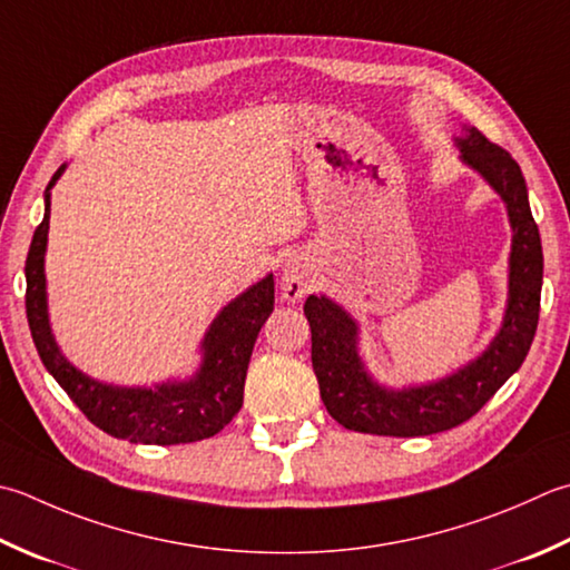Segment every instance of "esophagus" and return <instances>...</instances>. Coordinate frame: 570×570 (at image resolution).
Returning <instances> with one entry per match:
<instances>
[{
	"label": "esophagus",
	"instance_id": "1",
	"mask_svg": "<svg viewBox=\"0 0 570 570\" xmlns=\"http://www.w3.org/2000/svg\"><path fill=\"white\" fill-rule=\"evenodd\" d=\"M311 282H308V274L304 266L298 264H288L284 266V274H282V292L288 301H298L308 294Z\"/></svg>",
	"mask_w": 570,
	"mask_h": 570
}]
</instances>
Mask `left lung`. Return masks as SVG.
Segmentation results:
<instances>
[{"label": "left lung", "mask_w": 570, "mask_h": 570, "mask_svg": "<svg viewBox=\"0 0 570 570\" xmlns=\"http://www.w3.org/2000/svg\"><path fill=\"white\" fill-rule=\"evenodd\" d=\"M460 150L462 160L482 173L504 199L514 229L504 326L484 355L464 365L460 373L440 383L393 393L373 383L363 371L355 351L358 328L345 311L326 296H308L304 314L311 326V363L318 377L321 400L328 415L345 430L385 438H422L462 425L519 371L537 336L543 252L521 167L476 128H466Z\"/></svg>", "instance_id": "8db88e82"}]
</instances>
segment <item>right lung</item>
Here are the masks:
<instances>
[{"label":"right lung","instance_id":"right-lung-1","mask_svg":"<svg viewBox=\"0 0 570 570\" xmlns=\"http://www.w3.org/2000/svg\"><path fill=\"white\" fill-rule=\"evenodd\" d=\"M61 173L63 165L53 173L43 193L47 212L33 232L24 266L27 318L41 363L78 410L110 438L140 444H183L212 438L229 425L244 403V377H247L254 343L264 321L274 311V276L254 284L215 318L203 343L205 363L193 381L167 383L155 390L96 383L76 371L56 348L47 316L43 252H47L51 215L49 189Z\"/></svg>","mask_w":570,"mask_h":570}]
</instances>
